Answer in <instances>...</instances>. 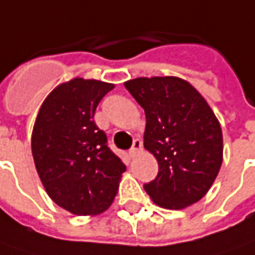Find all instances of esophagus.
<instances>
[{
	"label": "esophagus",
	"mask_w": 255,
	"mask_h": 255,
	"mask_svg": "<svg viewBox=\"0 0 255 255\" xmlns=\"http://www.w3.org/2000/svg\"><path fill=\"white\" fill-rule=\"evenodd\" d=\"M139 152H142V142L139 139H135L132 148L129 150V157H135Z\"/></svg>",
	"instance_id": "obj_1"
}]
</instances>
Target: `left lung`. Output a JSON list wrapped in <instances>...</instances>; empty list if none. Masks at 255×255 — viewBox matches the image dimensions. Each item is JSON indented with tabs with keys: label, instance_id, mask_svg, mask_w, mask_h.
<instances>
[{
	"label": "left lung",
	"instance_id": "1",
	"mask_svg": "<svg viewBox=\"0 0 255 255\" xmlns=\"http://www.w3.org/2000/svg\"><path fill=\"white\" fill-rule=\"evenodd\" d=\"M146 116L143 146L159 164L145 191L156 205L184 209L209 191L223 162L221 123L205 98L178 77L124 82Z\"/></svg>",
	"mask_w": 255,
	"mask_h": 255
}]
</instances>
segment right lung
<instances>
[{"mask_svg": "<svg viewBox=\"0 0 255 255\" xmlns=\"http://www.w3.org/2000/svg\"><path fill=\"white\" fill-rule=\"evenodd\" d=\"M114 84L74 78L41 103L32 132V153L48 197L78 216H95L113 204L126 164L95 124L99 102Z\"/></svg>", "mask_w": 255, "mask_h": 255, "instance_id": "1", "label": "right lung"}]
</instances>
